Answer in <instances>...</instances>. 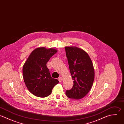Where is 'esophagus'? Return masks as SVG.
I'll return each instance as SVG.
<instances>
[{"label": "esophagus", "instance_id": "1", "mask_svg": "<svg viewBox=\"0 0 124 124\" xmlns=\"http://www.w3.org/2000/svg\"><path fill=\"white\" fill-rule=\"evenodd\" d=\"M58 80L60 82H62L63 80V78L62 77H60L59 78H58Z\"/></svg>", "mask_w": 124, "mask_h": 124}]
</instances>
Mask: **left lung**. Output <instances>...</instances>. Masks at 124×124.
<instances>
[{
	"mask_svg": "<svg viewBox=\"0 0 124 124\" xmlns=\"http://www.w3.org/2000/svg\"><path fill=\"white\" fill-rule=\"evenodd\" d=\"M70 72L74 85L65 92L71 99H80L91 90L94 78V70L92 61L83 49L75 46L65 47Z\"/></svg>",
	"mask_w": 124,
	"mask_h": 124,
	"instance_id": "1",
	"label": "left lung"
}]
</instances>
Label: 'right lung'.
<instances>
[{"mask_svg":"<svg viewBox=\"0 0 124 124\" xmlns=\"http://www.w3.org/2000/svg\"><path fill=\"white\" fill-rule=\"evenodd\" d=\"M58 50L39 47L31 53L23 67V77L28 90L33 95L45 97L49 95L59 81L51 77L46 63Z\"/></svg>","mask_w":124,"mask_h":124,"instance_id":"right-lung-1","label":"right lung"}]
</instances>
